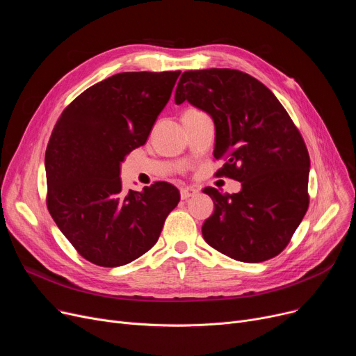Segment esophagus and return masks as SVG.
<instances>
[{"instance_id":"34e87169","label":"esophagus","mask_w":356,"mask_h":356,"mask_svg":"<svg viewBox=\"0 0 356 356\" xmlns=\"http://www.w3.org/2000/svg\"><path fill=\"white\" fill-rule=\"evenodd\" d=\"M196 193H197V191L193 189V188H183V189L180 191V197H181L183 200H186V199H189V197L195 196Z\"/></svg>"}]
</instances>
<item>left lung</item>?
I'll list each match as a JSON object with an SVG mask.
<instances>
[{
    "instance_id": "obj_1",
    "label": "left lung",
    "mask_w": 356,
    "mask_h": 356,
    "mask_svg": "<svg viewBox=\"0 0 356 356\" xmlns=\"http://www.w3.org/2000/svg\"><path fill=\"white\" fill-rule=\"evenodd\" d=\"M188 101L215 122L218 170L241 181L238 193L204 188L215 211L202 234L216 251L242 263L282 252L309 208L310 157L284 106L266 86L235 69L188 70L175 102Z\"/></svg>"
}]
</instances>
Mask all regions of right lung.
<instances>
[{"label":"right lung","mask_w":356,"mask_h":356,"mask_svg":"<svg viewBox=\"0 0 356 356\" xmlns=\"http://www.w3.org/2000/svg\"><path fill=\"white\" fill-rule=\"evenodd\" d=\"M179 74H114L72 101L53 128L44 157L47 209L92 264L120 267L152 250L177 207L180 193L167 181L122 192L120 165L145 144Z\"/></svg>","instance_id":"obj_1"}]
</instances>
